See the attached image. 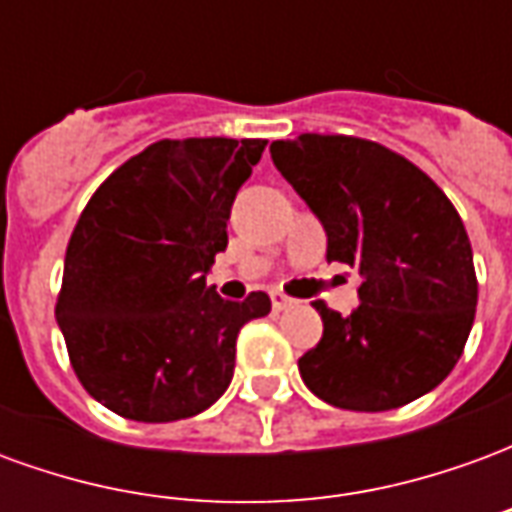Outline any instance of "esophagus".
Wrapping results in <instances>:
<instances>
[{
    "label": "esophagus",
    "mask_w": 512,
    "mask_h": 512,
    "mask_svg": "<svg viewBox=\"0 0 512 512\" xmlns=\"http://www.w3.org/2000/svg\"><path fill=\"white\" fill-rule=\"evenodd\" d=\"M293 304H296V301L288 299V296H285V293H279V290H274V293H271V307H274V312L290 310V307H293Z\"/></svg>",
    "instance_id": "1"
}]
</instances>
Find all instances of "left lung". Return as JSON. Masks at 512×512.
Masks as SVG:
<instances>
[{"instance_id":"1","label":"left lung","mask_w":512,"mask_h":512,"mask_svg":"<svg viewBox=\"0 0 512 512\" xmlns=\"http://www.w3.org/2000/svg\"><path fill=\"white\" fill-rule=\"evenodd\" d=\"M271 161L326 230V260L359 268L348 318L315 301L321 343L299 359L312 395L389 411L450 376L469 340L477 277L447 194L411 161L356 136L301 134Z\"/></svg>"}]
</instances>
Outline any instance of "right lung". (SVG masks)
I'll list each match as a JSON object with an SVG mask.
<instances>
[{
	"mask_svg": "<svg viewBox=\"0 0 512 512\" xmlns=\"http://www.w3.org/2000/svg\"><path fill=\"white\" fill-rule=\"evenodd\" d=\"M266 139H164L95 191L65 252L57 323L90 395L120 417L175 422L233 381L241 326L266 293L222 299L205 285L227 219Z\"/></svg>",
	"mask_w": 512,
	"mask_h": 512,
	"instance_id": "right-lung-1",
	"label": "right lung"
}]
</instances>
